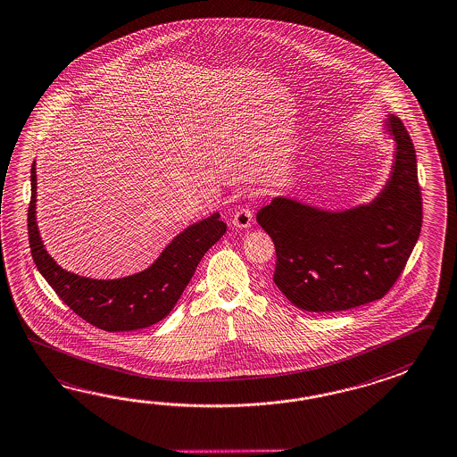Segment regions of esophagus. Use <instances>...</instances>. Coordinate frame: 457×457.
Listing matches in <instances>:
<instances>
[{
	"label": "esophagus",
	"instance_id": "obj_1",
	"mask_svg": "<svg viewBox=\"0 0 457 457\" xmlns=\"http://www.w3.org/2000/svg\"><path fill=\"white\" fill-rule=\"evenodd\" d=\"M253 223V212L249 208H241L234 214L233 224L236 228H249Z\"/></svg>",
	"mask_w": 457,
	"mask_h": 457
}]
</instances>
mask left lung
Instances as JSON below:
<instances>
[{
  "label": "left lung",
  "instance_id": "8db88e82",
  "mask_svg": "<svg viewBox=\"0 0 457 457\" xmlns=\"http://www.w3.org/2000/svg\"><path fill=\"white\" fill-rule=\"evenodd\" d=\"M395 161L370 204L326 212L277 196L257 223L277 253L274 282L298 308L331 313L380 300L403 272L423 223L415 145L403 122L386 120Z\"/></svg>",
  "mask_w": 457,
  "mask_h": 457
}]
</instances>
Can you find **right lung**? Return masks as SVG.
Here are the masks:
<instances>
[{
  "instance_id": "obj_1",
  "label": "right lung",
  "mask_w": 457,
  "mask_h": 457,
  "mask_svg": "<svg viewBox=\"0 0 457 457\" xmlns=\"http://www.w3.org/2000/svg\"><path fill=\"white\" fill-rule=\"evenodd\" d=\"M36 162H32L28 234L34 264L73 313L112 333L142 329L169 315L202 257L226 233L220 213H213L173 237L157 261L139 274L114 280L80 277L63 270L46 251L36 223Z\"/></svg>"
}]
</instances>
